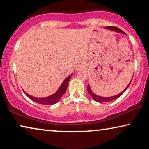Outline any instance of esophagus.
Segmentation results:
<instances>
[{
  "mask_svg": "<svg viewBox=\"0 0 149 149\" xmlns=\"http://www.w3.org/2000/svg\"><path fill=\"white\" fill-rule=\"evenodd\" d=\"M80 68H81V66H80Z\"/></svg>",
  "mask_w": 149,
  "mask_h": 149,
  "instance_id": "esophagus-1",
  "label": "esophagus"
}]
</instances>
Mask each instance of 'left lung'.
<instances>
[{
  "label": "left lung",
  "mask_w": 149,
  "mask_h": 149,
  "mask_svg": "<svg viewBox=\"0 0 149 149\" xmlns=\"http://www.w3.org/2000/svg\"><path fill=\"white\" fill-rule=\"evenodd\" d=\"M106 29H109V30H111L112 31H115V32H119V33H121V34H125V32L123 31H122L121 30H120L119 28H118L117 27H114V26H108V27L106 28ZM132 80L130 81L129 84L127 87H126V88L124 89V90L122 91L121 93H119V94L116 95H114V96H111V97H102V96H99V95H97L96 94H95L92 91H91V89L90 88V86L88 85V86H87V90H88L89 94L91 95V96L92 97V98L93 100L97 102H111V101H113L114 100L118 98V97L121 96V95L123 94V93L125 92L126 91V89L128 88V87L130 86V83L132 82Z\"/></svg>",
  "instance_id": "left-lung-1"
}]
</instances>
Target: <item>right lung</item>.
<instances>
[{"label":"right lung","mask_w":149,"mask_h":149,"mask_svg":"<svg viewBox=\"0 0 149 149\" xmlns=\"http://www.w3.org/2000/svg\"><path fill=\"white\" fill-rule=\"evenodd\" d=\"M71 74L70 75L67 77V78L65 79V80L63 81V83H62V85H60V88L58 89V90L56 91V93H54V94L52 95H49L48 97H35L32 96L29 94H28L27 93L24 91L25 93V94L27 95V96L29 97L30 99H31L32 100H33L35 102H37L38 104H43V105H52L58 102L60 100V99L62 97V95L64 94V93L66 92L67 87H68V84L69 81H70V79L71 77Z\"/></svg>","instance_id":"1"}]
</instances>
